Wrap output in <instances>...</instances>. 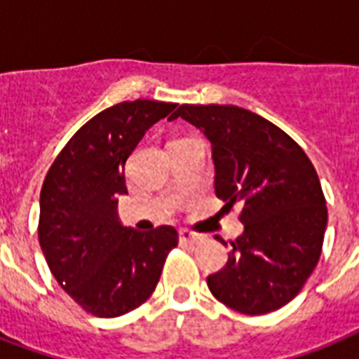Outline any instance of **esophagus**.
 Listing matches in <instances>:
<instances>
[{"mask_svg": "<svg viewBox=\"0 0 359 359\" xmlns=\"http://www.w3.org/2000/svg\"><path fill=\"white\" fill-rule=\"evenodd\" d=\"M179 240H180V244L196 245V244H199V242H203V240H205V236L199 235V233H194V231L182 229L179 233Z\"/></svg>", "mask_w": 359, "mask_h": 359, "instance_id": "esophagus-1", "label": "esophagus"}]
</instances>
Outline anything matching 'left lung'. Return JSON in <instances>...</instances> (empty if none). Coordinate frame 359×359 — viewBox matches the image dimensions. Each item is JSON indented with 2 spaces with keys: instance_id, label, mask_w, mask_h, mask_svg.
Wrapping results in <instances>:
<instances>
[{
  "instance_id": "1",
  "label": "left lung",
  "mask_w": 359,
  "mask_h": 359,
  "mask_svg": "<svg viewBox=\"0 0 359 359\" xmlns=\"http://www.w3.org/2000/svg\"><path fill=\"white\" fill-rule=\"evenodd\" d=\"M207 135L216 165L214 190L225 208L238 203L244 233L208 289L245 315L289 304L317 266L328 208L318 175L298 143L261 115L238 106L182 104L169 121Z\"/></svg>"
}]
</instances>
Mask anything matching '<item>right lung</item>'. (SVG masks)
Here are the masks:
<instances>
[{
	"label": "right lung",
	"mask_w": 359,
	"mask_h": 359,
	"mask_svg": "<svg viewBox=\"0 0 359 359\" xmlns=\"http://www.w3.org/2000/svg\"><path fill=\"white\" fill-rule=\"evenodd\" d=\"M177 104H115L87 121L63 147L41 190L39 242L50 272L67 294L95 317L114 318L140 307L156 289L179 233L123 227L126 160L152 124Z\"/></svg>",
	"instance_id": "1"
}]
</instances>
